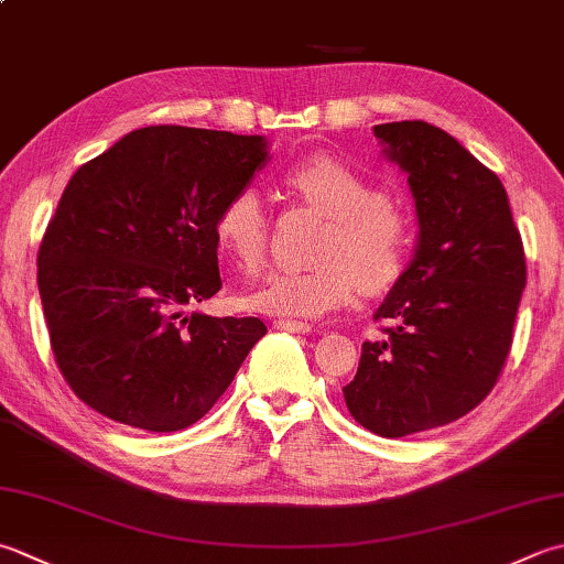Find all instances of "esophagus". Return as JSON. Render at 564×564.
I'll return each instance as SVG.
<instances>
[{
    "label": "esophagus",
    "instance_id": "34e87169",
    "mask_svg": "<svg viewBox=\"0 0 564 564\" xmlns=\"http://www.w3.org/2000/svg\"><path fill=\"white\" fill-rule=\"evenodd\" d=\"M273 327L275 329H285V333H301V335L313 333V325L311 323H303V319H275Z\"/></svg>",
    "mask_w": 564,
    "mask_h": 564
}]
</instances>
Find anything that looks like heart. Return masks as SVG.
<instances>
[{
	"mask_svg": "<svg viewBox=\"0 0 564 564\" xmlns=\"http://www.w3.org/2000/svg\"><path fill=\"white\" fill-rule=\"evenodd\" d=\"M283 183L325 217L311 251L315 267L269 275L245 297L249 311L317 317L349 305L361 289L381 293L403 279L415 245L413 219L371 178L335 156H313L293 163ZM215 237L239 269L257 273L267 263L271 217L253 187H239L223 203Z\"/></svg>",
	"mask_w": 564,
	"mask_h": 564,
	"instance_id": "1",
	"label": "heart"
}]
</instances>
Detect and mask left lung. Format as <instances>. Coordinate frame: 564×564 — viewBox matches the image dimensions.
Returning a JSON list of instances; mask_svg holds the SVG:
<instances>
[{
  "label": "left lung",
  "instance_id": "8db88e82",
  "mask_svg": "<svg viewBox=\"0 0 564 564\" xmlns=\"http://www.w3.org/2000/svg\"><path fill=\"white\" fill-rule=\"evenodd\" d=\"M386 153L408 173L421 241L411 267L364 341L347 411L381 437L447 425L477 408L511 351L525 289V251L509 195L491 169L427 121L373 127Z\"/></svg>",
  "mask_w": 564,
  "mask_h": 564
}]
</instances>
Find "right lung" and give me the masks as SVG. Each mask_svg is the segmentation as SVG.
<instances>
[{
  "label": "right lung",
  "instance_id": "obj_1",
  "mask_svg": "<svg viewBox=\"0 0 564 564\" xmlns=\"http://www.w3.org/2000/svg\"><path fill=\"white\" fill-rule=\"evenodd\" d=\"M263 161L261 137L159 124L73 173L39 247V293L55 364L99 415L193 425L267 335L259 317L185 313L223 289L215 217Z\"/></svg>",
  "mask_w": 564,
  "mask_h": 564
}]
</instances>
